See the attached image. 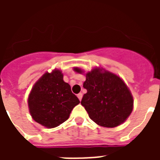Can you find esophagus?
Listing matches in <instances>:
<instances>
[{"label":"esophagus","mask_w":160,"mask_h":160,"mask_svg":"<svg viewBox=\"0 0 160 160\" xmlns=\"http://www.w3.org/2000/svg\"><path fill=\"white\" fill-rule=\"evenodd\" d=\"M78 99L81 101L82 98V93H79V94H78Z\"/></svg>","instance_id":"1"}]
</instances>
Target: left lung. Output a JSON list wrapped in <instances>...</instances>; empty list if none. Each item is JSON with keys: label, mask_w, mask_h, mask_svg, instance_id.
Wrapping results in <instances>:
<instances>
[{"label": "left lung", "mask_w": 160, "mask_h": 160, "mask_svg": "<svg viewBox=\"0 0 160 160\" xmlns=\"http://www.w3.org/2000/svg\"><path fill=\"white\" fill-rule=\"evenodd\" d=\"M74 71L82 73L75 67ZM87 89L81 101L91 119L98 125L115 128L129 117L133 110V97L124 82L114 73L93 69L86 74Z\"/></svg>", "instance_id": "left-lung-1"}]
</instances>
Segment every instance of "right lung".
Segmentation results:
<instances>
[{
	"mask_svg": "<svg viewBox=\"0 0 160 160\" xmlns=\"http://www.w3.org/2000/svg\"><path fill=\"white\" fill-rule=\"evenodd\" d=\"M79 102L70 85L63 81V74L59 70L43 74L28 98L32 118L48 128H56L66 121Z\"/></svg>",
	"mask_w": 160,
	"mask_h": 160,
	"instance_id": "add662e5",
	"label": "right lung"
}]
</instances>
